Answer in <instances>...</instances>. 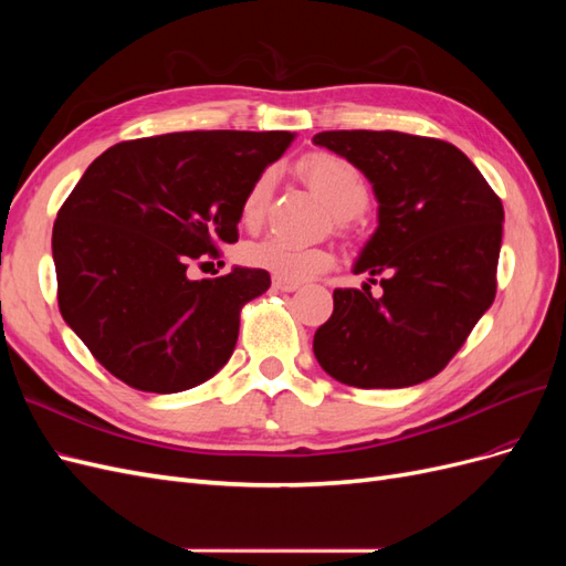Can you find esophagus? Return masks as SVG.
<instances>
[{"mask_svg":"<svg viewBox=\"0 0 566 566\" xmlns=\"http://www.w3.org/2000/svg\"><path fill=\"white\" fill-rule=\"evenodd\" d=\"M273 287L281 290V293H295V290L300 287V283H295V281H285V279H273Z\"/></svg>","mask_w":566,"mask_h":566,"instance_id":"1","label":"esophagus"}]
</instances>
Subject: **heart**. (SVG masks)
Returning <instances> with one entry per match:
<instances>
[{"label": "heart", "instance_id": "1", "mask_svg": "<svg viewBox=\"0 0 566 566\" xmlns=\"http://www.w3.org/2000/svg\"><path fill=\"white\" fill-rule=\"evenodd\" d=\"M302 172L321 193V198L331 205L337 217L349 219L361 214L368 208L370 186L361 169L347 158L333 156V153H314V156L302 163ZM273 181H276L273 169H264L250 184L241 202V221L245 227H256L264 219ZM241 256L252 269H262L266 273H273L276 279L295 283L310 281L333 266L331 250L321 245H297L279 235L245 243Z\"/></svg>", "mask_w": 566, "mask_h": 566}]
</instances>
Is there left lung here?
Wrapping results in <instances>:
<instances>
[{
	"label": "left lung",
	"mask_w": 566,
	"mask_h": 566,
	"mask_svg": "<svg viewBox=\"0 0 566 566\" xmlns=\"http://www.w3.org/2000/svg\"><path fill=\"white\" fill-rule=\"evenodd\" d=\"M314 144L361 169L378 229L314 335L321 368L349 387L399 389L447 368L495 297L503 202L453 144L403 132H321Z\"/></svg>",
	"instance_id": "1"
}]
</instances>
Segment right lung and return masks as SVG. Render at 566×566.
<instances>
[{
  "mask_svg": "<svg viewBox=\"0 0 566 566\" xmlns=\"http://www.w3.org/2000/svg\"><path fill=\"white\" fill-rule=\"evenodd\" d=\"M293 132H175L111 146L59 210L51 252L63 321L125 385L175 394L227 366L262 269L191 281L188 262L238 241L250 184Z\"/></svg>",
  "mask_w": 566,
  "mask_h": 566,
  "instance_id": "right-lung-1",
  "label": "right lung"
}]
</instances>
